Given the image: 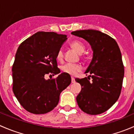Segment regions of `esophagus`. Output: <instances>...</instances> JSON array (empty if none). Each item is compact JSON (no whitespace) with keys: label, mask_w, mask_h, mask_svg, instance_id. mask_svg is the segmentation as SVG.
<instances>
[{"label":"esophagus","mask_w":134,"mask_h":134,"mask_svg":"<svg viewBox=\"0 0 134 134\" xmlns=\"http://www.w3.org/2000/svg\"><path fill=\"white\" fill-rule=\"evenodd\" d=\"M71 82H72V83H75V80L73 77H72V78H71Z\"/></svg>","instance_id":"34e87169"}]
</instances>
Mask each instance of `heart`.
<instances>
[{
	"instance_id": "1",
	"label": "heart",
	"mask_w": 134,
	"mask_h": 134,
	"mask_svg": "<svg viewBox=\"0 0 134 134\" xmlns=\"http://www.w3.org/2000/svg\"><path fill=\"white\" fill-rule=\"evenodd\" d=\"M71 47L76 51L78 53L82 54L84 52L85 47L80 41H74L70 44ZM56 59L59 62H62L63 59V52L62 49H59L56 54ZM62 70L63 72L71 76H75L82 70V67L80 65L73 63H66L62 67Z\"/></svg>"
}]
</instances>
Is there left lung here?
Segmentation results:
<instances>
[{
	"mask_svg": "<svg viewBox=\"0 0 134 134\" xmlns=\"http://www.w3.org/2000/svg\"><path fill=\"white\" fill-rule=\"evenodd\" d=\"M71 34L86 40L93 51L92 60L85 72L90 75L75 79L82 86L77 103L87 114H100L110 108L121 94L125 73L121 51L114 39L98 30H76Z\"/></svg>",
	"mask_w": 134,
	"mask_h": 134,
	"instance_id": "8db88e82",
	"label": "left lung"
}]
</instances>
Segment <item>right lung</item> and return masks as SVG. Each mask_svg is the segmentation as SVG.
I'll list each match as a JSON object with an SVG mask.
<instances>
[{
    "instance_id": "1",
    "label": "right lung",
    "mask_w": 134,
    "mask_h": 134,
    "mask_svg": "<svg viewBox=\"0 0 134 134\" xmlns=\"http://www.w3.org/2000/svg\"><path fill=\"white\" fill-rule=\"evenodd\" d=\"M67 39L56 32H38L18 47L12 67L13 91L28 111L44 114L52 111L60 93L71 83V76L65 72L54 79L44 78L60 72L56 54Z\"/></svg>"
}]
</instances>
